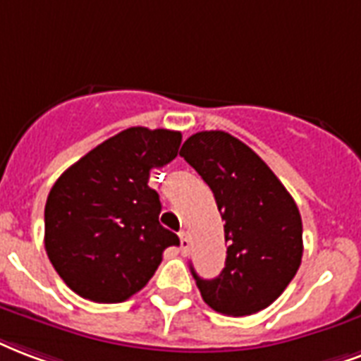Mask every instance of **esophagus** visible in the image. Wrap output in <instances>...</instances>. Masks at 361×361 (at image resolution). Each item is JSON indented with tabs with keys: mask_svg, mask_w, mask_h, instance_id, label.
<instances>
[{
	"mask_svg": "<svg viewBox=\"0 0 361 361\" xmlns=\"http://www.w3.org/2000/svg\"><path fill=\"white\" fill-rule=\"evenodd\" d=\"M180 253L186 255L188 253V249H190V238H188V234L186 232H180Z\"/></svg>",
	"mask_w": 361,
	"mask_h": 361,
	"instance_id": "1",
	"label": "esophagus"
}]
</instances>
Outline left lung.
<instances>
[{
	"label": "left lung",
	"instance_id": "left-lung-1",
	"mask_svg": "<svg viewBox=\"0 0 361 361\" xmlns=\"http://www.w3.org/2000/svg\"><path fill=\"white\" fill-rule=\"evenodd\" d=\"M180 156L213 190L228 242L216 278L203 280L190 267L202 299L226 316L259 312L283 293L300 267L299 207L272 169L228 133H196Z\"/></svg>",
	"mask_w": 361,
	"mask_h": 361
}]
</instances>
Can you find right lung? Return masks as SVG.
Here are the masks:
<instances>
[{
	"label": "right lung",
	"instance_id": "add662e5",
	"mask_svg": "<svg viewBox=\"0 0 361 361\" xmlns=\"http://www.w3.org/2000/svg\"><path fill=\"white\" fill-rule=\"evenodd\" d=\"M183 135L129 127L85 154L53 184L45 251L64 283L94 302H123L150 281L178 235L159 224L150 171L177 158Z\"/></svg>",
	"mask_w": 361,
	"mask_h": 361
}]
</instances>
